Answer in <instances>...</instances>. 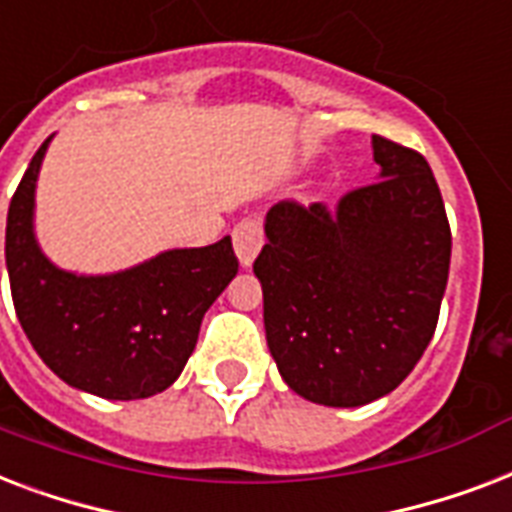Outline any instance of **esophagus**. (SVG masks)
<instances>
[{"label": "esophagus", "instance_id": "esophagus-1", "mask_svg": "<svg viewBox=\"0 0 512 512\" xmlns=\"http://www.w3.org/2000/svg\"><path fill=\"white\" fill-rule=\"evenodd\" d=\"M232 243H235V253L240 264L245 269L251 267L253 259L259 256L261 245H264V232H261V224L256 219H243L232 229Z\"/></svg>", "mask_w": 512, "mask_h": 512}]
</instances>
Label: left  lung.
I'll list each match as a JSON object with an SVG mask.
<instances>
[{"mask_svg":"<svg viewBox=\"0 0 512 512\" xmlns=\"http://www.w3.org/2000/svg\"><path fill=\"white\" fill-rule=\"evenodd\" d=\"M379 181L267 213L253 261L267 344L296 395L352 408L392 392L427 350L449 280L451 229L427 160L374 136Z\"/></svg>","mask_w":512,"mask_h":512,"instance_id":"obj_1","label":"left lung"}]
</instances>
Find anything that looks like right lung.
Returning a JSON list of instances; mask_svg holds the SVG:
<instances>
[{"instance_id":"right-lung-1","label":"right lung","mask_w":512,"mask_h":512,"mask_svg":"<svg viewBox=\"0 0 512 512\" xmlns=\"http://www.w3.org/2000/svg\"><path fill=\"white\" fill-rule=\"evenodd\" d=\"M50 138L7 211L15 315L39 358L71 387L109 400L157 395L184 371L202 315L237 275L232 240L165 251L117 275L63 272L34 237V189Z\"/></svg>"}]
</instances>
